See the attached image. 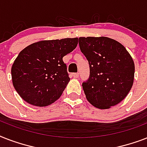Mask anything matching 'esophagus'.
<instances>
[{
  "mask_svg": "<svg viewBox=\"0 0 147 147\" xmlns=\"http://www.w3.org/2000/svg\"><path fill=\"white\" fill-rule=\"evenodd\" d=\"M71 76H72L73 78H78V76H79V74H78V73H72V74H71Z\"/></svg>",
  "mask_w": 147,
  "mask_h": 147,
  "instance_id": "obj_1",
  "label": "esophagus"
}]
</instances>
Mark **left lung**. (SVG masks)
<instances>
[{"label": "left lung", "mask_w": 147, "mask_h": 147, "mask_svg": "<svg viewBox=\"0 0 147 147\" xmlns=\"http://www.w3.org/2000/svg\"><path fill=\"white\" fill-rule=\"evenodd\" d=\"M78 44L89 63V78L82 83L87 100L99 109L119 104L130 92L134 79L130 53L121 43L105 36L79 37Z\"/></svg>", "instance_id": "left-lung-1"}]
</instances>
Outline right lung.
<instances>
[{"instance_id": "obj_1", "label": "right lung", "mask_w": 147, "mask_h": 147, "mask_svg": "<svg viewBox=\"0 0 147 147\" xmlns=\"http://www.w3.org/2000/svg\"><path fill=\"white\" fill-rule=\"evenodd\" d=\"M78 42V38L42 40L23 49L11 68L13 85L20 96L38 107L58 100L70 81L62 58Z\"/></svg>"}]
</instances>
